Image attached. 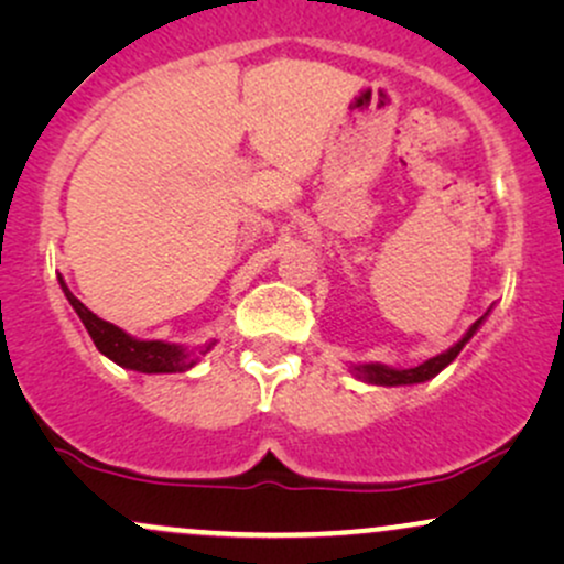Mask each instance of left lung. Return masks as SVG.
I'll return each mask as SVG.
<instances>
[{"label":"left lung","instance_id":"obj_1","mask_svg":"<svg viewBox=\"0 0 564 564\" xmlns=\"http://www.w3.org/2000/svg\"><path fill=\"white\" fill-rule=\"evenodd\" d=\"M480 323H482V318L471 323L469 332L464 334L462 339L456 341V345H453L451 349H445V352L435 355V358L424 360V364H422V366H416V368H390V366H381V364H364V366H352V368H349V371H352L355 377H358V379L368 381V384H381V387L422 384V381L432 379V377H437V373L443 371L445 366H448V364H453V360H456V355L462 352L464 345H467V341L471 339V336H475L477 328H480Z\"/></svg>","mask_w":564,"mask_h":564}]
</instances>
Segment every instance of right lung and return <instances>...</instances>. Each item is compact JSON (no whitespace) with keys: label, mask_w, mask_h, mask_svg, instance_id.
I'll list each match as a JSON object with an SVG mask.
<instances>
[{"label":"right lung","mask_w":564,"mask_h":564,"mask_svg":"<svg viewBox=\"0 0 564 564\" xmlns=\"http://www.w3.org/2000/svg\"><path fill=\"white\" fill-rule=\"evenodd\" d=\"M61 289L66 291V300L70 302V307L76 310V315L82 318L84 328H87L89 336H93L95 347L100 349L106 358H111L113 364H119L121 368H132V371H142V373H183L187 368L198 364V355L191 352V349L170 345V341L134 339V336L121 332V328L113 326V323L97 318L93 310L84 307V304L70 294L63 278H61ZM212 347H215V341L204 345L198 352L206 355Z\"/></svg>","instance_id":"1"}]
</instances>
